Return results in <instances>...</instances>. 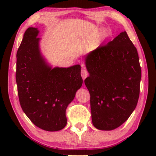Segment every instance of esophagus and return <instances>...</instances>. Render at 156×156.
Listing matches in <instances>:
<instances>
[{"label": "esophagus", "instance_id": "34e87169", "mask_svg": "<svg viewBox=\"0 0 156 156\" xmlns=\"http://www.w3.org/2000/svg\"><path fill=\"white\" fill-rule=\"evenodd\" d=\"M81 76H82V78H83V80H84V79H85L87 77L88 72L86 69H82V71H81Z\"/></svg>", "mask_w": 156, "mask_h": 156}]
</instances>
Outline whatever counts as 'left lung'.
I'll list each match as a JSON object with an SVG mask.
<instances>
[{
    "instance_id": "8db88e82",
    "label": "left lung",
    "mask_w": 156,
    "mask_h": 156,
    "mask_svg": "<svg viewBox=\"0 0 156 156\" xmlns=\"http://www.w3.org/2000/svg\"><path fill=\"white\" fill-rule=\"evenodd\" d=\"M89 76L84 84L90 94L92 122L110 131L125 122L136 107L141 67L137 49L126 31L85 58Z\"/></svg>"
}]
</instances>
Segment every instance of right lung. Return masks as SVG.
I'll list each match as a JSON object with an SVG mask.
<instances>
[{"label":"right lung","instance_id":"right-lung-1","mask_svg":"<svg viewBox=\"0 0 156 156\" xmlns=\"http://www.w3.org/2000/svg\"><path fill=\"white\" fill-rule=\"evenodd\" d=\"M38 29L25 31L18 49L16 80L21 108L36 126L48 131L67 125L66 109L83 84L80 65L51 69L42 57Z\"/></svg>","mask_w":156,"mask_h":156}]
</instances>
